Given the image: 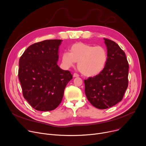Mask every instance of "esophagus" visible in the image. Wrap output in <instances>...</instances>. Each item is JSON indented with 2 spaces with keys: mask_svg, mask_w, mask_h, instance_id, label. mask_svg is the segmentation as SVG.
<instances>
[{
  "mask_svg": "<svg viewBox=\"0 0 146 146\" xmlns=\"http://www.w3.org/2000/svg\"><path fill=\"white\" fill-rule=\"evenodd\" d=\"M79 76V75L78 74H76V73H74V74H73V77H74V78H75V77H78Z\"/></svg>",
  "mask_w": 146,
  "mask_h": 146,
  "instance_id": "34e87169",
  "label": "esophagus"
}]
</instances>
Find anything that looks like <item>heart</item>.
I'll return each instance as SVG.
<instances>
[{
  "instance_id": "1",
  "label": "heart",
  "mask_w": 146,
  "mask_h": 146,
  "mask_svg": "<svg viewBox=\"0 0 146 146\" xmlns=\"http://www.w3.org/2000/svg\"><path fill=\"white\" fill-rule=\"evenodd\" d=\"M70 53L64 52L62 54V62L65 67H72L78 62V67L81 73L87 77H94L104 69L108 60V52L103 46H96L83 42L73 44Z\"/></svg>"
}]
</instances>
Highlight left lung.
<instances>
[{"instance_id":"left-lung-1","label":"left lung","mask_w":146,"mask_h":146,"mask_svg":"<svg viewBox=\"0 0 146 146\" xmlns=\"http://www.w3.org/2000/svg\"><path fill=\"white\" fill-rule=\"evenodd\" d=\"M104 39L108 52L106 66L100 74L84 80L87 100L100 109L112 107L120 102L128 85L129 64L125 53L117 43Z\"/></svg>"}]
</instances>
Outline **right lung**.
Returning <instances> with one entry per match:
<instances>
[{
    "label": "right lung",
    "mask_w": 146,
    "mask_h": 146,
    "mask_svg": "<svg viewBox=\"0 0 146 146\" xmlns=\"http://www.w3.org/2000/svg\"><path fill=\"white\" fill-rule=\"evenodd\" d=\"M62 40H48L29 46L20 57L18 78L25 99L34 109L50 111L61 103L69 71L57 65Z\"/></svg>",
    "instance_id": "1"
}]
</instances>
